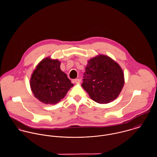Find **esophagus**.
I'll return each instance as SVG.
<instances>
[{
  "label": "esophagus",
  "instance_id": "obj_1",
  "mask_svg": "<svg viewBox=\"0 0 157 157\" xmlns=\"http://www.w3.org/2000/svg\"><path fill=\"white\" fill-rule=\"evenodd\" d=\"M74 82L75 83H80L81 80H80L79 78H76V79H75V80H74Z\"/></svg>",
  "mask_w": 157,
  "mask_h": 157
}]
</instances>
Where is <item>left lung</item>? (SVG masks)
<instances>
[{
    "instance_id": "8db88e82",
    "label": "left lung",
    "mask_w": 157,
    "mask_h": 157,
    "mask_svg": "<svg viewBox=\"0 0 157 157\" xmlns=\"http://www.w3.org/2000/svg\"><path fill=\"white\" fill-rule=\"evenodd\" d=\"M83 81L82 86L91 99L98 103H108L117 98L123 89L124 73L111 58L98 55L88 61Z\"/></svg>"
}]
</instances>
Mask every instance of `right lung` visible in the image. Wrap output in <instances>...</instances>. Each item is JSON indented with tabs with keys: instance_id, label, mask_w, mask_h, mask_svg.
I'll use <instances>...</instances> for the list:
<instances>
[{
	"instance_id": "1",
	"label": "right lung",
	"mask_w": 157,
	"mask_h": 157,
	"mask_svg": "<svg viewBox=\"0 0 157 157\" xmlns=\"http://www.w3.org/2000/svg\"><path fill=\"white\" fill-rule=\"evenodd\" d=\"M60 67L58 60L47 57L39 63L31 75V90L35 97L45 104L59 103L73 86Z\"/></svg>"
}]
</instances>
